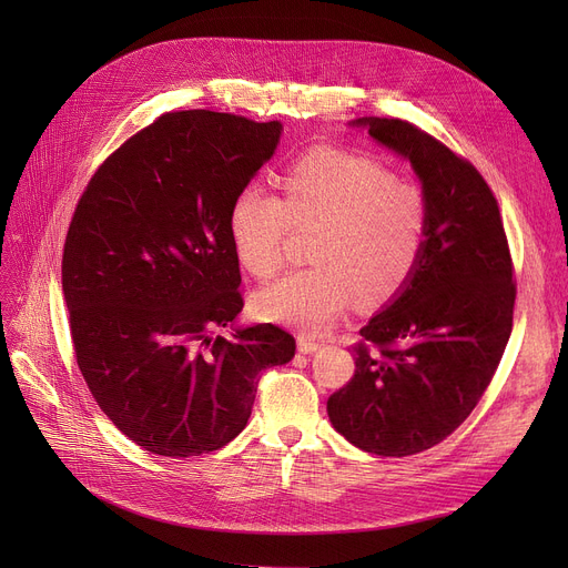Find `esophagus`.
Listing matches in <instances>:
<instances>
[{"label": "esophagus", "instance_id": "esophagus-1", "mask_svg": "<svg viewBox=\"0 0 568 568\" xmlns=\"http://www.w3.org/2000/svg\"><path fill=\"white\" fill-rule=\"evenodd\" d=\"M320 345H322V343L315 341L313 336H300V341H296V347H300V352H304V354L315 352Z\"/></svg>", "mask_w": 568, "mask_h": 568}]
</instances>
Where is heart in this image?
Wrapping results in <instances>:
<instances>
[{"mask_svg":"<svg viewBox=\"0 0 568 568\" xmlns=\"http://www.w3.org/2000/svg\"><path fill=\"white\" fill-rule=\"evenodd\" d=\"M283 197L260 184L239 191L227 232L236 260L262 281L276 276L294 232L315 234L313 266L255 296L262 317L306 334L338 322L354 300L364 308L394 302L419 268L430 212L422 186L366 154L320 149L281 179Z\"/></svg>","mask_w":568,"mask_h":568,"instance_id":"b5f03b06","label":"heart"}]
</instances>
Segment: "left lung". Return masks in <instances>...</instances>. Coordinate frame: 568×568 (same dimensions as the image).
Here are the masks:
<instances>
[{
    "label": "left lung",
    "mask_w": 568,
    "mask_h": 568,
    "mask_svg": "<svg viewBox=\"0 0 568 568\" xmlns=\"http://www.w3.org/2000/svg\"><path fill=\"white\" fill-rule=\"evenodd\" d=\"M359 124L409 159L430 225L419 268L359 329L354 375L326 412L354 446L403 458L449 437L488 389L514 326V260L497 197L465 156L405 119Z\"/></svg>",
    "instance_id": "8db88e82"
}]
</instances>
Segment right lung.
I'll list each match as a JSON object with an SVG mask.
<instances>
[{
    "label": "right lung",
    "mask_w": 568,
    "mask_h": 568,
    "mask_svg": "<svg viewBox=\"0 0 568 568\" xmlns=\"http://www.w3.org/2000/svg\"><path fill=\"white\" fill-rule=\"evenodd\" d=\"M278 138V122L165 112L114 149L75 204L62 255L75 362L144 452L223 449L248 424L262 371L294 356L276 324L216 336L244 308L230 204Z\"/></svg>",
    "instance_id": "1"
}]
</instances>
